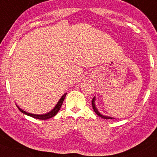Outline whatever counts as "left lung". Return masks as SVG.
<instances>
[{"instance_id": "1", "label": "left lung", "mask_w": 157, "mask_h": 157, "mask_svg": "<svg viewBox=\"0 0 157 157\" xmlns=\"http://www.w3.org/2000/svg\"><path fill=\"white\" fill-rule=\"evenodd\" d=\"M94 101H95V97L93 98L92 99V101H91V105H92V107H93V109L94 110V112L97 113V115H98L99 117H101V118H104V119H114V118H111V117H108V116H102V115L101 114V113H99V111L97 110V109L95 107V104H94Z\"/></svg>"}]
</instances>
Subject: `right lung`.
Listing matches in <instances>:
<instances>
[{
	"label": "right lung",
	"instance_id": "obj_1",
	"mask_svg": "<svg viewBox=\"0 0 157 157\" xmlns=\"http://www.w3.org/2000/svg\"><path fill=\"white\" fill-rule=\"evenodd\" d=\"M66 95H67V94H64V95H63V97L60 98V99L59 100V101H58V104L56 105V107H54V109H52V111H50V113H47V114H44V115L32 114V113H27V112H25V111L22 110V109H20L19 107H18V109H20V110L21 111L22 113H24V114L27 115V116H31V117H33V118H36V119H39V120H47V119H49V118H52V117L55 116L56 114H57L58 111H59V109H60V107H61V105H62V104H63V102L64 99H65V97H66Z\"/></svg>",
	"mask_w": 157,
	"mask_h": 157
}]
</instances>
